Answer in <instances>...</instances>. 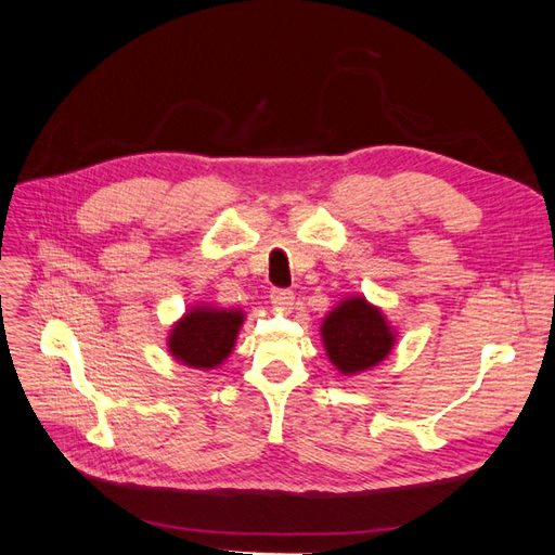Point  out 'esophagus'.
<instances>
[{
    "mask_svg": "<svg viewBox=\"0 0 555 555\" xmlns=\"http://www.w3.org/2000/svg\"><path fill=\"white\" fill-rule=\"evenodd\" d=\"M271 304L278 308V310H292L294 308V292L292 289H271Z\"/></svg>",
    "mask_w": 555,
    "mask_h": 555,
    "instance_id": "1",
    "label": "esophagus"
}]
</instances>
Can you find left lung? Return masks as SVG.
<instances>
[{
    "instance_id": "8db88e82",
    "label": "left lung",
    "mask_w": 555,
    "mask_h": 555,
    "mask_svg": "<svg viewBox=\"0 0 555 555\" xmlns=\"http://www.w3.org/2000/svg\"><path fill=\"white\" fill-rule=\"evenodd\" d=\"M328 359L340 373L351 375L377 365L393 347V333L365 298H349L322 324Z\"/></svg>"
}]
</instances>
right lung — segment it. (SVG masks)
Returning <instances> with one entry per match:
<instances>
[{
  "mask_svg": "<svg viewBox=\"0 0 555 555\" xmlns=\"http://www.w3.org/2000/svg\"><path fill=\"white\" fill-rule=\"evenodd\" d=\"M241 324L243 312L238 310L198 306L173 326L169 349L184 365L215 367L231 354Z\"/></svg>",
  "mask_w": 555,
  "mask_h": 555,
  "instance_id": "1",
  "label": "right lung"
}]
</instances>
